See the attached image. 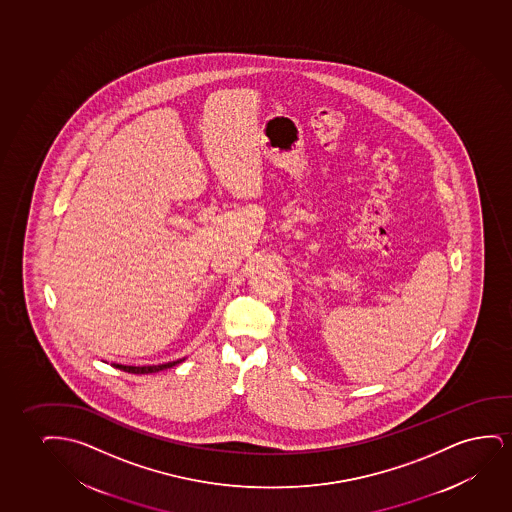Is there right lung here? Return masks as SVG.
<instances>
[{"instance_id": "add662e5", "label": "right lung", "mask_w": 512, "mask_h": 512, "mask_svg": "<svg viewBox=\"0 0 512 512\" xmlns=\"http://www.w3.org/2000/svg\"><path fill=\"white\" fill-rule=\"evenodd\" d=\"M185 358L182 360H176V362H168V364L161 365H143V367H134V365H122V364H113V367H117L120 371L131 372V374H152V372L164 371V369H169V367H173V365L180 364L183 362Z\"/></svg>"}]
</instances>
